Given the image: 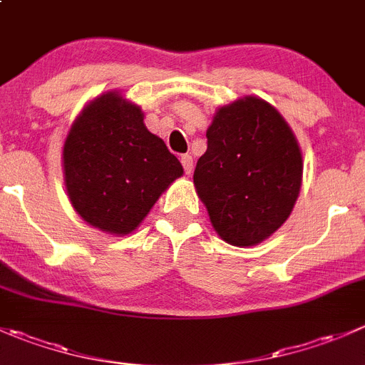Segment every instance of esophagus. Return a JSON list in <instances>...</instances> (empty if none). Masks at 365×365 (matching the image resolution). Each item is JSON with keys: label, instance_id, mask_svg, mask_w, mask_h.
<instances>
[{"label": "esophagus", "instance_id": "34e87169", "mask_svg": "<svg viewBox=\"0 0 365 365\" xmlns=\"http://www.w3.org/2000/svg\"><path fill=\"white\" fill-rule=\"evenodd\" d=\"M182 165H183V171H185V175H190L192 173V157L190 155H182Z\"/></svg>", "mask_w": 365, "mask_h": 365}]
</instances>
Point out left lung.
I'll return each instance as SVG.
<instances>
[{
	"label": "left lung",
	"mask_w": 365,
	"mask_h": 365,
	"mask_svg": "<svg viewBox=\"0 0 365 365\" xmlns=\"http://www.w3.org/2000/svg\"><path fill=\"white\" fill-rule=\"evenodd\" d=\"M302 176V150L285 119L267 101L246 96L215 112L194 187L219 237L246 247L287 221Z\"/></svg>",
	"instance_id": "obj_1"
}]
</instances>
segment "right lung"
I'll return each instance as SVG.
<instances>
[{"label":"right lung","instance_id":"right-lung-1","mask_svg":"<svg viewBox=\"0 0 365 365\" xmlns=\"http://www.w3.org/2000/svg\"><path fill=\"white\" fill-rule=\"evenodd\" d=\"M67 196L83 221L126 235L143 222L160 194L183 175L144 114L118 93L93 100L73 123L63 144Z\"/></svg>","mask_w":365,"mask_h":365}]
</instances>
